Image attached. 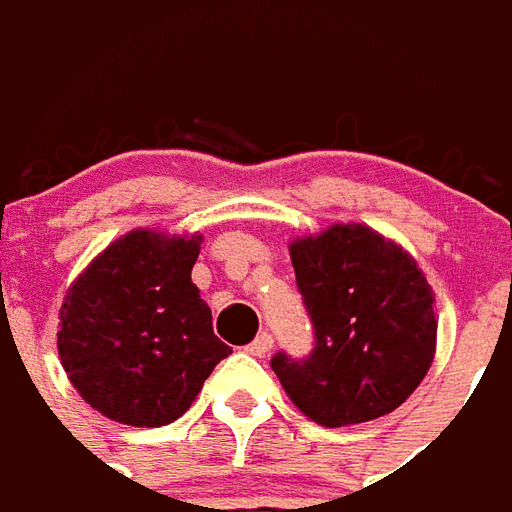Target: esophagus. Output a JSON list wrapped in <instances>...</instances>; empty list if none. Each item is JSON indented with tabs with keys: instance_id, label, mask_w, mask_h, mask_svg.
Returning a JSON list of instances; mask_svg holds the SVG:
<instances>
[{
	"instance_id": "esophagus-1",
	"label": "esophagus",
	"mask_w": 512,
	"mask_h": 512,
	"mask_svg": "<svg viewBox=\"0 0 512 512\" xmlns=\"http://www.w3.org/2000/svg\"><path fill=\"white\" fill-rule=\"evenodd\" d=\"M245 350H248L250 355H256V358H264V355H270V350H273V336H270V333H259Z\"/></svg>"
}]
</instances>
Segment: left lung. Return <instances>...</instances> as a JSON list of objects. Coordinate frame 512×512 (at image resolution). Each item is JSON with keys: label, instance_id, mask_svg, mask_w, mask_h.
Returning a JSON list of instances; mask_svg holds the SVG:
<instances>
[{"label": "left lung", "instance_id": "8db88e82", "mask_svg": "<svg viewBox=\"0 0 512 512\" xmlns=\"http://www.w3.org/2000/svg\"><path fill=\"white\" fill-rule=\"evenodd\" d=\"M314 350L273 355V372L308 419L369 422L411 397L436 355V297L408 250L361 223L289 245Z\"/></svg>", "mask_w": 512, "mask_h": 512}]
</instances>
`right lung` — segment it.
Wrapping results in <instances>:
<instances>
[{"label": "right lung", "mask_w": 512, "mask_h": 512, "mask_svg": "<svg viewBox=\"0 0 512 512\" xmlns=\"http://www.w3.org/2000/svg\"><path fill=\"white\" fill-rule=\"evenodd\" d=\"M201 242V234L134 228L101 250L65 295L57 331L65 375L112 422H176L231 355L192 284Z\"/></svg>", "instance_id": "right-lung-1"}]
</instances>
